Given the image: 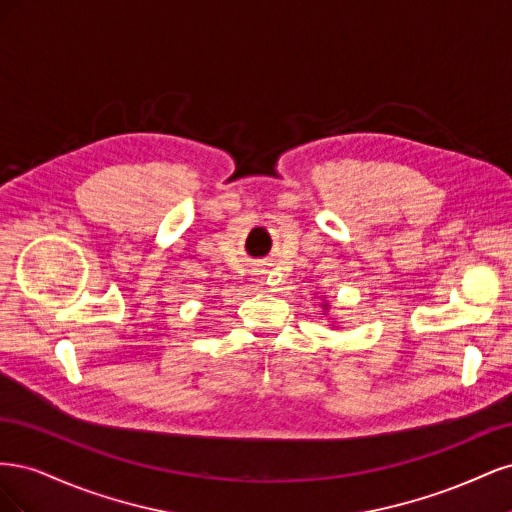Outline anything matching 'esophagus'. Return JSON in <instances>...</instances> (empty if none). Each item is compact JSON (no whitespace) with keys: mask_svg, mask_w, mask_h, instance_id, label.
<instances>
[{"mask_svg":"<svg viewBox=\"0 0 512 512\" xmlns=\"http://www.w3.org/2000/svg\"><path fill=\"white\" fill-rule=\"evenodd\" d=\"M258 277H260V284H262V280H265V277H262V275H258ZM267 284H269V282H267Z\"/></svg>","mask_w":512,"mask_h":512,"instance_id":"obj_1","label":"esophagus"}]
</instances>
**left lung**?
<instances>
[{
  "label": "left lung",
  "instance_id": "left-lung-1",
  "mask_svg": "<svg viewBox=\"0 0 512 512\" xmlns=\"http://www.w3.org/2000/svg\"><path fill=\"white\" fill-rule=\"evenodd\" d=\"M322 309L324 312H329V303H322Z\"/></svg>",
  "mask_w": 512,
  "mask_h": 512
}]
</instances>
